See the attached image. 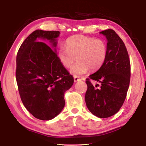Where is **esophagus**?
Listing matches in <instances>:
<instances>
[{
    "instance_id": "obj_1",
    "label": "esophagus",
    "mask_w": 146,
    "mask_h": 146,
    "mask_svg": "<svg viewBox=\"0 0 146 146\" xmlns=\"http://www.w3.org/2000/svg\"><path fill=\"white\" fill-rule=\"evenodd\" d=\"M81 80H82V78H80V76H74V81H75V82H78V81Z\"/></svg>"
}]
</instances>
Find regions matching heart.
<instances>
[{
    "label": "heart",
    "instance_id": "1",
    "mask_svg": "<svg viewBox=\"0 0 146 146\" xmlns=\"http://www.w3.org/2000/svg\"><path fill=\"white\" fill-rule=\"evenodd\" d=\"M108 55V46L101 38L75 35L66 41V47L60 46L57 51L59 61L64 67L70 68L76 59L78 62L71 70L74 75H81L90 70L102 67Z\"/></svg>",
    "mask_w": 146,
    "mask_h": 146
}]
</instances>
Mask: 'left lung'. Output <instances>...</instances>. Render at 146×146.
I'll use <instances>...</instances> for the list:
<instances>
[{
  "mask_svg": "<svg viewBox=\"0 0 146 146\" xmlns=\"http://www.w3.org/2000/svg\"><path fill=\"white\" fill-rule=\"evenodd\" d=\"M100 33L107 38L108 55L102 67L86 78L85 101L93 115L104 118L116 114L124 102L129 86L131 65L126 47L116 32L108 29ZM90 79L99 82L100 86H93Z\"/></svg>",
  "mask_w": 146,
  "mask_h": 146,
  "instance_id": "1",
  "label": "left lung"
}]
</instances>
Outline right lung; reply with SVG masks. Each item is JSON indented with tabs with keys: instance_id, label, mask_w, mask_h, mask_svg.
<instances>
[{
	"instance_id": "right-lung-1",
	"label": "right lung",
	"mask_w": 146,
	"mask_h": 146,
	"mask_svg": "<svg viewBox=\"0 0 146 146\" xmlns=\"http://www.w3.org/2000/svg\"><path fill=\"white\" fill-rule=\"evenodd\" d=\"M58 31H34L21 44L17 55L16 80L22 102L34 117L49 120L65 106L64 93L74 82L56 51ZM41 40H49L52 49Z\"/></svg>"
}]
</instances>
